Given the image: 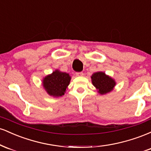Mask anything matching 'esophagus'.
Here are the masks:
<instances>
[{
	"instance_id": "esophagus-1",
	"label": "esophagus",
	"mask_w": 151,
	"mask_h": 151,
	"mask_svg": "<svg viewBox=\"0 0 151 151\" xmlns=\"http://www.w3.org/2000/svg\"><path fill=\"white\" fill-rule=\"evenodd\" d=\"M84 75V73H83V72H77V73H76V76H77V77H81V76H83Z\"/></svg>"
}]
</instances>
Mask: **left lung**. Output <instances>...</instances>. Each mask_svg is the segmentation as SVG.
I'll return each instance as SVG.
<instances>
[{
	"instance_id": "left-lung-1",
	"label": "left lung",
	"mask_w": 151,
	"mask_h": 151,
	"mask_svg": "<svg viewBox=\"0 0 151 151\" xmlns=\"http://www.w3.org/2000/svg\"><path fill=\"white\" fill-rule=\"evenodd\" d=\"M91 79L92 84L97 90V92L101 95L106 94L113 91L114 86L116 84L115 79L104 72H94L91 76Z\"/></svg>"
}]
</instances>
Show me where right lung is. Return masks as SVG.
Masks as SVG:
<instances>
[{"label": "right lung", "mask_w": 151, "mask_h": 151, "mask_svg": "<svg viewBox=\"0 0 151 151\" xmlns=\"http://www.w3.org/2000/svg\"><path fill=\"white\" fill-rule=\"evenodd\" d=\"M71 77L68 73L55 70L43 78L42 83L43 88L50 96L58 98L65 95Z\"/></svg>", "instance_id": "add662e5"}]
</instances>
